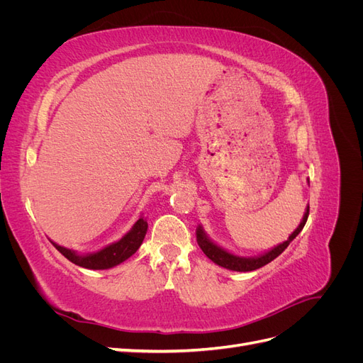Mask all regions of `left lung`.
<instances>
[{
  "mask_svg": "<svg viewBox=\"0 0 363 363\" xmlns=\"http://www.w3.org/2000/svg\"><path fill=\"white\" fill-rule=\"evenodd\" d=\"M307 216H309V207H307V211L303 216V221L300 223V225L296 227L295 232L289 236L288 240H284L283 244L277 245L276 248H272L271 251L265 252V255H262L259 257H239L235 255H230L228 251L223 250L221 247L215 245L211 239H208L204 232L201 230V227H199L196 230V242H199L200 248L203 250L204 255L211 259L212 262H215L216 265L227 268V269H232V271H239V272H247V271H255L259 269L262 267H265L267 263H269L271 260H274L276 257H279L281 252L288 248V245L292 242V240L298 236V233L303 230L306 221H307Z\"/></svg>",
  "mask_w": 363,
  "mask_h": 363,
  "instance_id": "1",
  "label": "left lung"
}]
</instances>
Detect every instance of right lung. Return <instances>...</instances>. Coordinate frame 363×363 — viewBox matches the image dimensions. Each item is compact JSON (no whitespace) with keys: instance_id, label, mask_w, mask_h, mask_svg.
Here are the masks:
<instances>
[{"instance_id":"right-lung-1","label":"right lung","mask_w":363,"mask_h":363,"mask_svg":"<svg viewBox=\"0 0 363 363\" xmlns=\"http://www.w3.org/2000/svg\"><path fill=\"white\" fill-rule=\"evenodd\" d=\"M147 228H148V224L145 219L139 218L136 224L133 225V228H131L123 239L103 248L101 251L94 252V255H87V256H79L75 251L60 247L54 242L52 245L56 247L68 260L75 263V265L87 268V269H107V268L119 265L121 262H124L131 255H135V252L139 250L142 240L145 238Z\"/></svg>"}]
</instances>
